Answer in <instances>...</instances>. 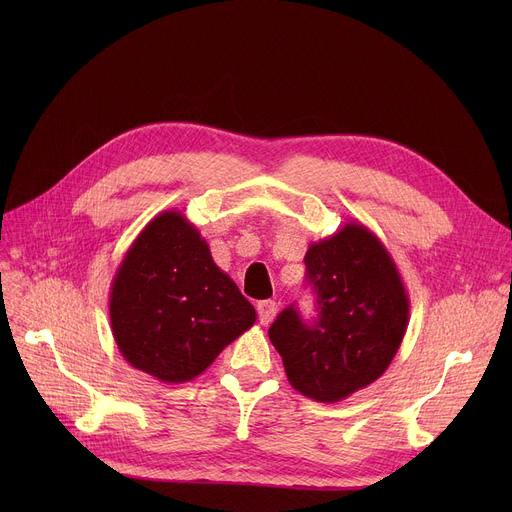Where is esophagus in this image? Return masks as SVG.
I'll return each instance as SVG.
<instances>
[{
    "instance_id": "34e87169",
    "label": "esophagus",
    "mask_w": 512,
    "mask_h": 512,
    "mask_svg": "<svg viewBox=\"0 0 512 512\" xmlns=\"http://www.w3.org/2000/svg\"><path fill=\"white\" fill-rule=\"evenodd\" d=\"M257 312H259V322H261L263 326H269V324L275 320V316H277V312H279V306H277V302H273V300H265V302H259V304H257Z\"/></svg>"
}]
</instances>
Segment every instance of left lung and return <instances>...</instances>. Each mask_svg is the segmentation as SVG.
<instances>
[{"label":"left lung","mask_w":512,"mask_h":512,"mask_svg":"<svg viewBox=\"0 0 512 512\" xmlns=\"http://www.w3.org/2000/svg\"><path fill=\"white\" fill-rule=\"evenodd\" d=\"M304 261L318 320L306 324L289 306L271 324L269 340L291 387L336 403L389 369L407 330L409 298L389 251L360 223L312 243Z\"/></svg>","instance_id":"8db88e82"}]
</instances>
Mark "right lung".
<instances>
[{"mask_svg":"<svg viewBox=\"0 0 512 512\" xmlns=\"http://www.w3.org/2000/svg\"><path fill=\"white\" fill-rule=\"evenodd\" d=\"M109 316L121 356L162 383L202 375L257 320L178 210L152 218L127 249L111 283Z\"/></svg>","mask_w":512,"mask_h":512,"instance_id":"add662e5","label":"right lung"}]
</instances>
